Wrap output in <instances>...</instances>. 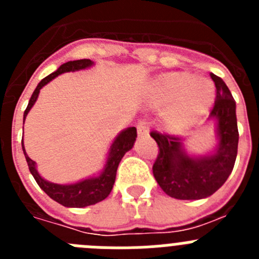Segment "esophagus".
Listing matches in <instances>:
<instances>
[{"label":"esophagus","mask_w":259,"mask_h":259,"mask_svg":"<svg viewBox=\"0 0 259 259\" xmlns=\"http://www.w3.org/2000/svg\"><path fill=\"white\" fill-rule=\"evenodd\" d=\"M137 134L139 136H146L149 134V122L148 120H140L137 124Z\"/></svg>","instance_id":"34e87169"}]
</instances>
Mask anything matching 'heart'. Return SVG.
I'll list each match as a JSON object with an SVG mask.
<instances>
[{
  "instance_id": "obj_1",
  "label": "heart",
  "mask_w": 259,
  "mask_h": 259,
  "mask_svg": "<svg viewBox=\"0 0 259 259\" xmlns=\"http://www.w3.org/2000/svg\"><path fill=\"white\" fill-rule=\"evenodd\" d=\"M214 85L209 80L187 72H174L155 81L152 102L155 106L172 104L168 113L171 124L184 128L206 113L214 101Z\"/></svg>"
}]
</instances>
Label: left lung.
Instances as JSON below:
<instances>
[{
    "instance_id": "1",
    "label": "left lung",
    "mask_w": 259,
    "mask_h": 259,
    "mask_svg": "<svg viewBox=\"0 0 259 259\" xmlns=\"http://www.w3.org/2000/svg\"><path fill=\"white\" fill-rule=\"evenodd\" d=\"M215 84V102L210 118L218 123V150L192 158L182 149V137L152 131L158 145L153 175L163 192L176 200H200L218 191L232 172L237 155L239 130L236 102L223 80L210 74Z\"/></svg>"
}]
</instances>
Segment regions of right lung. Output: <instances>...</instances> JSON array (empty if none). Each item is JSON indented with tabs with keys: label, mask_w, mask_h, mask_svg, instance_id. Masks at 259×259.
<instances>
[{
	"label": "right lung",
	"mask_w": 259,
	"mask_h": 259,
	"mask_svg": "<svg viewBox=\"0 0 259 259\" xmlns=\"http://www.w3.org/2000/svg\"><path fill=\"white\" fill-rule=\"evenodd\" d=\"M93 62L91 59H77V61H70L67 63H63L56 72L48 75L47 77L41 80L38 85L36 87L35 92L32 93L31 100L28 102V106H27L26 111H24V116H23V124H24V119H26L27 114L31 110V107L33 106V104L36 102L38 97V93H40V89L48 84L50 80H53L58 75L63 74V72H68V71H76V70H83V68L89 67L92 66ZM137 132L135 127L127 128L125 131H123L122 134H119V136L116 137L114 143L110 146V153L109 157H107L106 166H105L104 172L101 174L97 178H91V179L83 180V182L76 183V184L71 185H59L54 184V183H50L44 180L38 175L37 170H36L35 162L32 161L31 158L27 155L26 150H24V145L22 143L23 153H24V157H26V161L28 163V168L31 171L32 176L35 178L36 183L38 184L42 191L49 196L50 198H53L54 201H57L58 203L63 205L66 207H85L89 205H95L97 202H101L102 200L107 197L113 189L114 182H115L116 176V170H118L119 162L122 161L123 155L128 152L130 149H132L135 141H136Z\"/></svg>",
	"instance_id": "right-lung-1"
}]
</instances>
